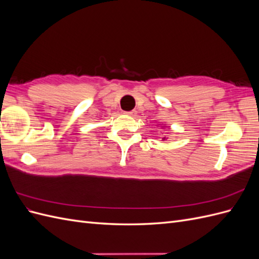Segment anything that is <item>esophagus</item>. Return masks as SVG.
Returning a JSON list of instances; mask_svg holds the SVG:
<instances>
[{
  "mask_svg": "<svg viewBox=\"0 0 259 259\" xmlns=\"http://www.w3.org/2000/svg\"><path fill=\"white\" fill-rule=\"evenodd\" d=\"M126 114H127V115H131V116H135V115L137 114V111H136V110H132V111L126 112Z\"/></svg>",
  "mask_w": 259,
  "mask_h": 259,
  "instance_id": "obj_1",
  "label": "esophagus"
}]
</instances>
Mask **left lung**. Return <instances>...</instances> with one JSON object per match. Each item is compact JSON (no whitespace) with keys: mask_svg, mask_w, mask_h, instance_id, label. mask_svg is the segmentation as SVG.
<instances>
[{"mask_svg":"<svg viewBox=\"0 0 259 259\" xmlns=\"http://www.w3.org/2000/svg\"><path fill=\"white\" fill-rule=\"evenodd\" d=\"M165 138H166V137H163V138H162V139H163V140H165Z\"/></svg>","mask_w":259,"mask_h":259,"instance_id":"obj_1","label":"left lung"}]
</instances>
